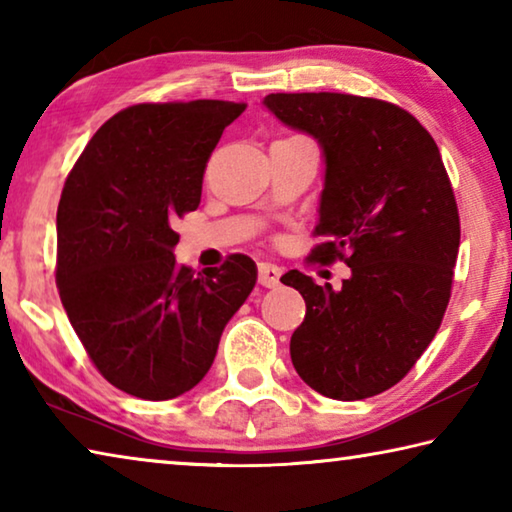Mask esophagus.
<instances>
[{"label":"esophagus","instance_id":"esophagus-1","mask_svg":"<svg viewBox=\"0 0 512 512\" xmlns=\"http://www.w3.org/2000/svg\"><path fill=\"white\" fill-rule=\"evenodd\" d=\"M257 271H259L257 280H259V284H262V287L273 289V287H277V284H280L282 271H280V268H277V266L268 264V262H262V264L257 266Z\"/></svg>","mask_w":512,"mask_h":512}]
</instances>
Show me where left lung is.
Here are the masks:
<instances>
[{
  "mask_svg": "<svg viewBox=\"0 0 512 512\" xmlns=\"http://www.w3.org/2000/svg\"><path fill=\"white\" fill-rule=\"evenodd\" d=\"M264 106L318 140L325 187L311 259H341L339 291L289 271L307 314L291 361L316 393L354 402L395 386L443 323L461 244L452 183L433 137L395 103L339 92L268 94Z\"/></svg>",
  "mask_w": 512,
  "mask_h": 512,
  "instance_id": "left-lung-1",
  "label": "left lung"
}]
</instances>
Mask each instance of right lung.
Instances as JSON below:
<instances>
[{"label": "right lung", "instance_id": "right-lung-1", "mask_svg": "<svg viewBox=\"0 0 512 512\" xmlns=\"http://www.w3.org/2000/svg\"><path fill=\"white\" fill-rule=\"evenodd\" d=\"M246 103H137L85 146L60 194L56 284L76 336L112 386L162 402L201 381L257 282L246 255L194 273L176 219L201 203L207 160Z\"/></svg>", "mask_w": 512, "mask_h": 512}]
</instances>
